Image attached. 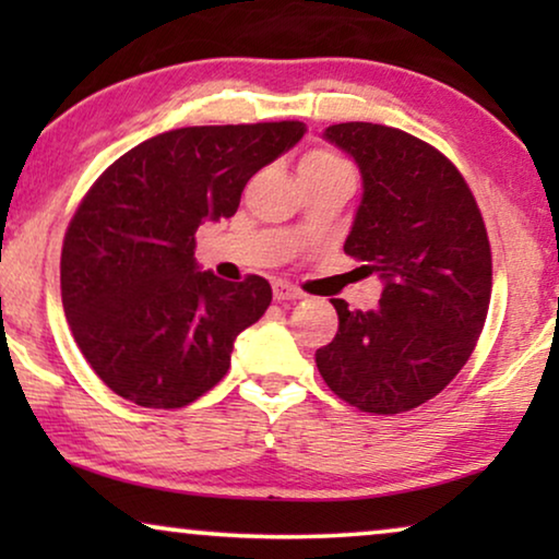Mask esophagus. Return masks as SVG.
<instances>
[{
	"instance_id": "obj_1",
	"label": "esophagus",
	"mask_w": 559,
	"mask_h": 559,
	"mask_svg": "<svg viewBox=\"0 0 559 559\" xmlns=\"http://www.w3.org/2000/svg\"><path fill=\"white\" fill-rule=\"evenodd\" d=\"M272 293H274V300H277V302H295V300H302V297H305L300 289L287 285V282H274Z\"/></svg>"
}]
</instances>
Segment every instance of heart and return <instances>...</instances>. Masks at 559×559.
Returning <instances> with one entry per match:
<instances>
[{
	"label": "heart",
	"instance_id": "b5f03b06",
	"mask_svg": "<svg viewBox=\"0 0 559 559\" xmlns=\"http://www.w3.org/2000/svg\"><path fill=\"white\" fill-rule=\"evenodd\" d=\"M333 167H348L346 163L338 155H333V152H325V150H316V152H308L300 159V170H333Z\"/></svg>",
	"mask_w": 559,
	"mask_h": 559
}]
</instances>
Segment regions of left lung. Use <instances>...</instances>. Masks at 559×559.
<instances>
[{"label":"left lung","mask_w":559,"mask_h":559,"mask_svg":"<svg viewBox=\"0 0 559 559\" xmlns=\"http://www.w3.org/2000/svg\"><path fill=\"white\" fill-rule=\"evenodd\" d=\"M323 140L354 157L364 182L343 251L384 289L373 310L331 300L338 333L316 364L341 400L400 415L440 394L476 348L491 302L486 226L463 175L417 136L346 121Z\"/></svg>","instance_id":"obj_1"}]
</instances>
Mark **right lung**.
I'll return each mask as SVG.
<instances>
[{
	"label": "right lung",
	"instance_id": "obj_1",
	"mask_svg": "<svg viewBox=\"0 0 559 559\" xmlns=\"http://www.w3.org/2000/svg\"><path fill=\"white\" fill-rule=\"evenodd\" d=\"M305 132L302 121L170 129L94 182L66 231L60 293L81 354L111 392L175 409L226 377L236 335L264 316L272 287L257 274L201 272L195 231L231 218L251 175Z\"/></svg>",
	"mask_w": 559,
	"mask_h": 559
}]
</instances>
